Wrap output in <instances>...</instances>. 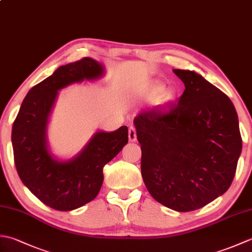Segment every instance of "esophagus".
<instances>
[{
  "label": "esophagus",
  "instance_id": "obj_1",
  "mask_svg": "<svg viewBox=\"0 0 252 252\" xmlns=\"http://www.w3.org/2000/svg\"><path fill=\"white\" fill-rule=\"evenodd\" d=\"M129 140L130 142H135L136 141V130L134 126L129 127Z\"/></svg>",
  "mask_w": 252,
  "mask_h": 252
}]
</instances>
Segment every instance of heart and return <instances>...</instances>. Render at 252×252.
<instances>
[{
  "instance_id": "b5f03b06",
  "label": "heart",
  "mask_w": 252,
  "mask_h": 252,
  "mask_svg": "<svg viewBox=\"0 0 252 252\" xmlns=\"http://www.w3.org/2000/svg\"><path fill=\"white\" fill-rule=\"evenodd\" d=\"M163 89H164L163 85H161V84L154 85V87L152 88V90L149 91L148 96H149V97H157L158 95H160V94L162 93ZM172 95H173V93L171 92V91H169V92L167 93V97H168V98H171V97H172Z\"/></svg>"
}]
</instances>
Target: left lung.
Returning a JSON list of instances; mask_svg holds the SVG:
<instances>
[{
  "label": "left lung",
  "mask_w": 252,
  "mask_h": 252,
  "mask_svg": "<svg viewBox=\"0 0 252 252\" xmlns=\"http://www.w3.org/2000/svg\"><path fill=\"white\" fill-rule=\"evenodd\" d=\"M185 85L176 103L134 119L142 176L154 199L194 211L231 186L242 153L236 109L221 90L195 71L173 69Z\"/></svg>",
  "instance_id": "8db88e82"
}]
</instances>
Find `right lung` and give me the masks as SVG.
<instances>
[{"mask_svg":"<svg viewBox=\"0 0 252 252\" xmlns=\"http://www.w3.org/2000/svg\"><path fill=\"white\" fill-rule=\"evenodd\" d=\"M104 68L90 57L61 66L32 88L13 123L15 165L21 182L36 198L55 210L70 211L92 201L103 184V169L129 141L127 127L99 131L78 156L60 161L46 143V126L58 90L103 76Z\"/></svg>","mask_w":252,"mask_h":252,"instance_id":"1","label":"right lung"}]
</instances>
